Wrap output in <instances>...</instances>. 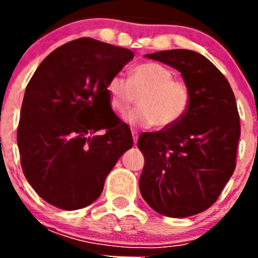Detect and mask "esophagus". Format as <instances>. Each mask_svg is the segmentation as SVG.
I'll use <instances>...</instances> for the list:
<instances>
[{
	"label": "esophagus",
	"mask_w": 258,
	"mask_h": 258,
	"mask_svg": "<svg viewBox=\"0 0 258 258\" xmlns=\"http://www.w3.org/2000/svg\"><path fill=\"white\" fill-rule=\"evenodd\" d=\"M132 136H133L134 143H137V141H138V133L136 131H132Z\"/></svg>",
	"instance_id": "34e87169"
}]
</instances>
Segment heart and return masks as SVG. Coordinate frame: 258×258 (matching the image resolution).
<instances>
[{
    "label": "heart",
    "instance_id": "obj_1",
    "mask_svg": "<svg viewBox=\"0 0 258 258\" xmlns=\"http://www.w3.org/2000/svg\"><path fill=\"white\" fill-rule=\"evenodd\" d=\"M111 108L125 113L136 101L137 107L125 116L131 125L166 129L181 121L190 107L187 85L173 79L172 71L155 61H145L129 72L127 81L113 76L106 88Z\"/></svg>",
    "mask_w": 258,
    "mask_h": 258
}]
</instances>
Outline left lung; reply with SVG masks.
<instances>
[{"mask_svg": "<svg viewBox=\"0 0 258 258\" xmlns=\"http://www.w3.org/2000/svg\"><path fill=\"white\" fill-rule=\"evenodd\" d=\"M179 71L191 101L181 121L142 133L140 190L157 213L183 218L206 211L235 169L240 121L229 81L204 55L174 49L146 54Z\"/></svg>", "mask_w": 258, "mask_h": 258, "instance_id": "obj_1", "label": "left lung"}]
</instances>
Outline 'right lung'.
<instances>
[{
	"mask_svg": "<svg viewBox=\"0 0 258 258\" xmlns=\"http://www.w3.org/2000/svg\"><path fill=\"white\" fill-rule=\"evenodd\" d=\"M133 58L129 49L79 38L50 52L29 80L17 134L20 163L33 190L51 206H90L132 149L131 129L113 113L106 88Z\"/></svg>",
	"mask_w": 258,
	"mask_h": 258,
	"instance_id": "right-lung-1",
	"label": "right lung"
}]
</instances>
